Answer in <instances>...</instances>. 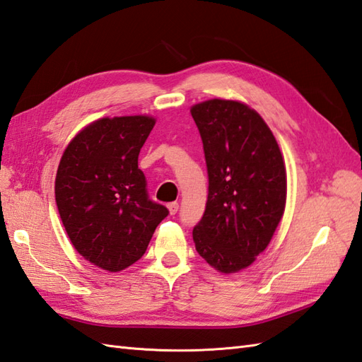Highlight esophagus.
I'll return each instance as SVG.
<instances>
[{
    "instance_id": "obj_1",
    "label": "esophagus",
    "mask_w": 362,
    "mask_h": 362,
    "mask_svg": "<svg viewBox=\"0 0 362 362\" xmlns=\"http://www.w3.org/2000/svg\"><path fill=\"white\" fill-rule=\"evenodd\" d=\"M167 209H169L170 215H175L176 211H178V209H180V204H178V202H170V204H167Z\"/></svg>"
}]
</instances>
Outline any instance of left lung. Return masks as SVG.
I'll use <instances>...</instances> for the list:
<instances>
[{
	"instance_id": "obj_1",
	"label": "left lung",
	"mask_w": 362,
	"mask_h": 362,
	"mask_svg": "<svg viewBox=\"0 0 362 362\" xmlns=\"http://www.w3.org/2000/svg\"><path fill=\"white\" fill-rule=\"evenodd\" d=\"M209 175L206 211L193 228L197 252L221 273L249 267L266 250L283 218L286 165L257 110L232 100L190 109Z\"/></svg>"
}]
</instances>
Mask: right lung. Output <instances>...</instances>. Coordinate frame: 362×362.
Listing matches in <instances>:
<instances>
[{
	"mask_svg": "<svg viewBox=\"0 0 362 362\" xmlns=\"http://www.w3.org/2000/svg\"><path fill=\"white\" fill-rule=\"evenodd\" d=\"M153 126L147 115L96 119L61 156L55 180L61 221L76 252L103 270L121 272L136 262L169 215L148 198L138 169Z\"/></svg>",
	"mask_w": 362,
	"mask_h": 362,
	"instance_id": "obj_1",
	"label": "right lung"
}]
</instances>
